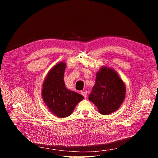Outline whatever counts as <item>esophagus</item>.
Returning <instances> with one entry per match:
<instances>
[{
	"label": "esophagus",
	"instance_id": "esophagus-1",
	"mask_svg": "<svg viewBox=\"0 0 158 158\" xmlns=\"http://www.w3.org/2000/svg\"><path fill=\"white\" fill-rule=\"evenodd\" d=\"M81 94H82L85 98H86V97H87V92H86V91H83V92H81Z\"/></svg>",
	"mask_w": 158,
	"mask_h": 158
}]
</instances>
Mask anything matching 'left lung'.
<instances>
[{"instance_id":"1","label":"left lung","mask_w":158,"mask_h":158,"mask_svg":"<svg viewBox=\"0 0 158 158\" xmlns=\"http://www.w3.org/2000/svg\"><path fill=\"white\" fill-rule=\"evenodd\" d=\"M126 95V86L117 72L102 66L96 74L95 84L89 100L102 114H109L121 107Z\"/></svg>"}]
</instances>
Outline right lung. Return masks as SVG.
Masks as SVG:
<instances>
[{"mask_svg":"<svg viewBox=\"0 0 158 158\" xmlns=\"http://www.w3.org/2000/svg\"><path fill=\"white\" fill-rule=\"evenodd\" d=\"M66 63L60 62L47 74L42 85L41 95L51 112L60 118L70 115L76 105L83 100L82 95L65 86L64 74Z\"/></svg>","mask_w":158,"mask_h":158,"instance_id":"obj_1","label":"right lung"}]
</instances>
